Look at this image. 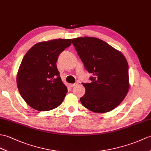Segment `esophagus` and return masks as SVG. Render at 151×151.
Here are the masks:
<instances>
[{
    "label": "esophagus",
    "instance_id": "34e87169",
    "mask_svg": "<svg viewBox=\"0 0 151 151\" xmlns=\"http://www.w3.org/2000/svg\"><path fill=\"white\" fill-rule=\"evenodd\" d=\"M76 85V83H72V84H70L69 86H70V87H73L75 86Z\"/></svg>",
    "mask_w": 151,
    "mask_h": 151
}]
</instances>
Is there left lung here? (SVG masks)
<instances>
[{
	"label": "left lung",
	"instance_id": "8db88e82",
	"mask_svg": "<svg viewBox=\"0 0 151 151\" xmlns=\"http://www.w3.org/2000/svg\"><path fill=\"white\" fill-rule=\"evenodd\" d=\"M73 44L91 83H82L86 93L80 98L83 106L96 113L114 109L127 95L129 88V65L120 51L95 37H79Z\"/></svg>",
	"mask_w": 151,
	"mask_h": 151
}]
</instances>
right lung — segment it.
I'll return each mask as SVG.
<instances>
[{
  "label": "right lung",
  "instance_id": "obj_1",
  "mask_svg": "<svg viewBox=\"0 0 151 151\" xmlns=\"http://www.w3.org/2000/svg\"><path fill=\"white\" fill-rule=\"evenodd\" d=\"M71 44V39L41 42L24 57L17 73V87L22 99L34 109L50 111L64 100L68 89L56 63L59 55Z\"/></svg>",
  "mask_w": 151,
  "mask_h": 151
}]
</instances>
